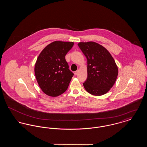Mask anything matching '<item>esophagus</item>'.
Returning <instances> with one entry per match:
<instances>
[{
	"label": "esophagus",
	"mask_w": 147,
	"mask_h": 147,
	"mask_svg": "<svg viewBox=\"0 0 147 147\" xmlns=\"http://www.w3.org/2000/svg\"><path fill=\"white\" fill-rule=\"evenodd\" d=\"M74 74L76 76L78 74V70H77V71H75L74 72Z\"/></svg>",
	"instance_id": "34e87169"
}]
</instances>
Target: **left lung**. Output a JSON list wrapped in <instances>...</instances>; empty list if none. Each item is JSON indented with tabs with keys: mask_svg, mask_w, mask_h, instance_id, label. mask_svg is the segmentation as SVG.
I'll use <instances>...</instances> for the list:
<instances>
[{
	"mask_svg": "<svg viewBox=\"0 0 147 147\" xmlns=\"http://www.w3.org/2000/svg\"><path fill=\"white\" fill-rule=\"evenodd\" d=\"M78 45L87 59L88 77L83 83L84 88L95 96L107 93L118 76L114 59L105 47L96 42H79Z\"/></svg>",
	"mask_w": 147,
	"mask_h": 147,
	"instance_id": "obj_1",
	"label": "left lung"
}]
</instances>
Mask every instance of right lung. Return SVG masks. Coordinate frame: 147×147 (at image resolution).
<instances>
[{"label":"right lung","instance_id":"add662e5","mask_svg":"<svg viewBox=\"0 0 147 147\" xmlns=\"http://www.w3.org/2000/svg\"><path fill=\"white\" fill-rule=\"evenodd\" d=\"M73 45V42H52L38 57L35 64V76L46 95L56 97L68 89L74 74L69 70L65 56Z\"/></svg>","mask_w":147,"mask_h":147}]
</instances>
